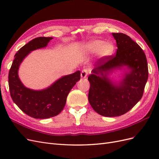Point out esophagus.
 Wrapping results in <instances>:
<instances>
[{
    "label": "esophagus",
    "mask_w": 159,
    "mask_h": 159,
    "mask_svg": "<svg viewBox=\"0 0 159 159\" xmlns=\"http://www.w3.org/2000/svg\"><path fill=\"white\" fill-rule=\"evenodd\" d=\"M88 73H89L88 70H86V69H84V70H83L82 71H81V77L82 78H86V76L88 75Z\"/></svg>",
    "instance_id": "obj_1"
}]
</instances>
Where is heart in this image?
I'll use <instances>...</instances> for the list:
<instances>
[{"label": "heart", "mask_w": 159, "mask_h": 159, "mask_svg": "<svg viewBox=\"0 0 159 159\" xmlns=\"http://www.w3.org/2000/svg\"><path fill=\"white\" fill-rule=\"evenodd\" d=\"M84 52L89 54L98 53L100 56L107 57L113 54L115 48L111 42H105L103 40H94L86 43L84 47Z\"/></svg>", "instance_id": "b5f03b06"}]
</instances>
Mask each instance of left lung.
I'll return each instance as SVG.
<instances>
[{"instance_id": "obj_1", "label": "left lung", "mask_w": 159, "mask_h": 159, "mask_svg": "<svg viewBox=\"0 0 159 159\" xmlns=\"http://www.w3.org/2000/svg\"><path fill=\"white\" fill-rule=\"evenodd\" d=\"M116 40V54L99 60L88 77V100L95 112L105 117H117L131 110L141 99L148 80L146 56L129 36L112 33ZM127 66L129 70L121 83H113L108 75Z\"/></svg>"}]
</instances>
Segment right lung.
I'll return each instance as SVG.
<instances>
[{"label": "right lung", "instance_id": "1", "mask_svg": "<svg viewBox=\"0 0 159 159\" xmlns=\"http://www.w3.org/2000/svg\"><path fill=\"white\" fill-rule=\"evenodd\" d=\"M52 39V37H38L22 46L14 56L8 74L12 101L24 113L35 119H48L60 113L70 90L80 80V71H77L61 77L42 90L30 89L22 84L18 74L22 61L32 51L46 47Z\"/></svg>", "mask_w": 159, "mask_h": 159}]
</instances>
